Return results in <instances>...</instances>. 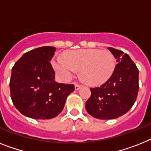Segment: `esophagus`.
Masks as SVG:
<instances>
[{
  "label": "esophagus",
  "mask_w": 151,
  "mask_h": 151,
  "mask_svg": "<svg viewBox=\"0 0 151 151\" xmlns=\"http://www.w3.org/2000/svg\"><path fill=\"white\" fill-rule=\"evenodd\" d=\"M81 87V84L75 83V90H77V91H78V90H79Z\"/></svg>",
  "instance_id": "34e87169"
}]
</instances>
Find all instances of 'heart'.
Returning a JSON list of instances; mask_svg holds the SVG:
<instances>
[{"mask_svg": "<svg viewBox=\"0 0 151 151\" xmlns=\"http://www.w3.org/2000/svg\"><path fill=\"white\" fill-rule=\"evenodd\" d=\"M64 58L56 57L53 60L55 70L65 81H68L81 68L82 79L90 85L97 86L107 81L116 68L114 54L110 50L81 49L67 51Z\"/></svg>", "mask_w": 151, "mask_h": 151, "instance_id": "1", "label": "heart"}]
</instances>
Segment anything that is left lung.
I'll return each instance as SVG.
<instances>
[{
    "instance_id": "8db88e82",
    "label": "left lung",
    "mask_w": 151,
    "mask_h": 151,
    "mask_svg": "<svg viewBox=\"0 0 151 151\" xmlns=\"http://www.w3.org/2000/svg\"><path fill=\"white\" fill-rule=\"evenodd\" d=\"M108 50L116 59L114 72L104 84L91 87V97L85 104L87 113L101 120L117 118L128 112L139 90V70L128 54L113 47Z\"/></svg>"
}]
</instances>
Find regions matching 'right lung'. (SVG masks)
Here are the masks:
<instances>
[{"label": "right lung", "instance_id": "obj_1", "mask_svg": "<svg viewBox=\"0 0 151 151\" xmlns=\"http://www.w3.org/2000/svg\"><path fill=\"white\" fill-rule=\"evenodd\" d=\"M56 48L45 46L25 53L14 65L10 81L12 102L23 115L30 118L51 119L58 116L73 84L55 81L50 60Z\"/></svg>", "mask_w": 151, "mask_h": 151}]
</instances>
